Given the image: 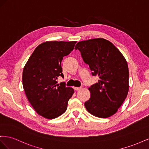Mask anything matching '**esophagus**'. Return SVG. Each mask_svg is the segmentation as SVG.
<instances>
[{"instance_id": "esophagus-1", "label": "esophagus", "mask_w": 149, "mask_h": 149, "mask_svg": "<svg viewBox=\"0 0 149 149\" xmlns=\"http://www.w3.org/2000/svg\"><path fill=\"white\" fill-rule=\"evenodd\" d=\"M74 89L76 90V91H79L80 89H81V88H77V87H74Z\"/></svg>"}]
</instances>
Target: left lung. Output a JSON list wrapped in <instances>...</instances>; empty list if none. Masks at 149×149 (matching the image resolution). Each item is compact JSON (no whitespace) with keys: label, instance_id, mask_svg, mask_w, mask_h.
<instances>
[{"label":"left lung","instance_id":"1","mask_svg":"<svg viewBox=\"0 0 149 149\" xmlns=\"http://www.w3.org/2000/svg\"><path fill=\"white\" fill-rule=\"evenodd\" d=\"M83 60L98 76V83L91 86V97L85 102L92 115L107 118L114 114L127 97L129 69L127 61L113 44L104 38L81 41L76 45Z\"/></svg>","mask_w":149,"mask_h":149}]
</instances>
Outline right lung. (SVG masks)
<instances>
[{"mask_svg":"<svg viewBox=\"0 0 149 149\" xmlns=\"http://www.w3.org/2000/svg\"><path fill=\"white\" fill-rule=\"evenodd\" d=\"M76 42H46L35 49L24 67L22 83L29 101L37 113L47 119L63 114L74 89L57 84L64 77L61 63L73 51Z\"/></svg>","mask_w":149,"mask_h":149,"instance_id":"obj_1","label":"right lung"}]
</instances>
